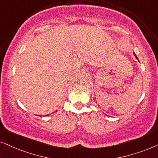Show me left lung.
<instances>
[{
    "label": "left lung",
    "mask_w": 158,
    "mask_h": 158,
    "mask_svg": "<svg viewBox=\"0 0 158 158\" xmlns=\"http://www.w3.org/2000/svg\"><path fill=\"white\" fill-rule=\"evenodd\" d=\"M134 55H135V57H136V58H137V59H138V57H136V55H135V54H134Z\"/></svg>",
    "instance_id": "1"
}]
</instances>
